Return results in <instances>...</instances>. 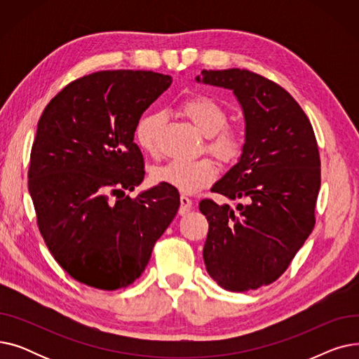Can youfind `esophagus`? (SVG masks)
<instances>
[{"mask_svg": "<svg viewBox=\"0 0 359 359\" xmlns=\"http://www.w3.org/2000/svg\"><path fill=\"white\" fill-rule=\"evenodd\" d=\"M192 199L187 198L186 195H182L180 196V208H179V214L180 215H186L187 212H189L192 210Z\"/></svg>", "mask_w": 359, "mask_h": 359, "instance_id": "34e87169", "label": "esophagus"}]
</instances>
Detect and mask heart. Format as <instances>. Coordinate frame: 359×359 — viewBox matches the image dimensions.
I'll use <instances>...</instances> for the list:
<instances>
[{
	"label": "heart",
	"mask_w": 359,
	"mask_h": 359,
	"mask_svg": "<svg viewBox=\"0 0 359 359\" xmlns=\"http://www.w3.org/2000/svg\"><path fill=\"white\" fill-rule=\"evenodd\" d=\"M183 115L189 119L201 134L208 137L206 149L224 164L237 163L246 147L243 132L229 126V115L217 100L208 96H192L180 104ZM164 118L153 111L144 115L135 126V141L147 154H156L158 149V135ZM153 180L183 192L194 194L201 187L215 180L217 168L212 160L199 158L192 161L172 160L157 165L151 172Z\"/></svg>",
	"instance_id": "heart-1"
}]
</instances>
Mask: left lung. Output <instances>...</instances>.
Masks as SVG:
<instances>
[{"label": "left lung", "mask_w": 359, "mask_h": 359, "mask_svg": "<svg viewBox=\"0 0 359 359\" xmlns=\"http://www.w3.org/2000/svg\"><path fill=\"white\" fill-rule=\"evenodd\" d=\"M205 84L230 88L246 119V147L211 192L244 199L237 212L202 199L210 224L208 273L224 290L244 292L284 273L316 224L320 154L313 126L291 94L249 69H202Z\"/></svg>", "instance_id": "8db88e82"}]
</instances>
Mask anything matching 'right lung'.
Masks as SVG:
<instances>
[{
	"instance_id": "add662e5",
	"label": "right lung",
	"mask_w": 359,
	"mask_h": 359,
	"mask_svg": "<svg viewBox=\"0 0 359 359\" xmlns=\"http://www.w3.org/2000/svg\"><path fill=\"white\" fill-rule=\"evenodd\" d=\"M153 71H99L71 81L37 122L29 165L36 222L61 268L88 287L115 291L144 272L180 205L158 184L130 199L144 180L135 126L170 84Z\"/></svg>"
}]
</instances>
